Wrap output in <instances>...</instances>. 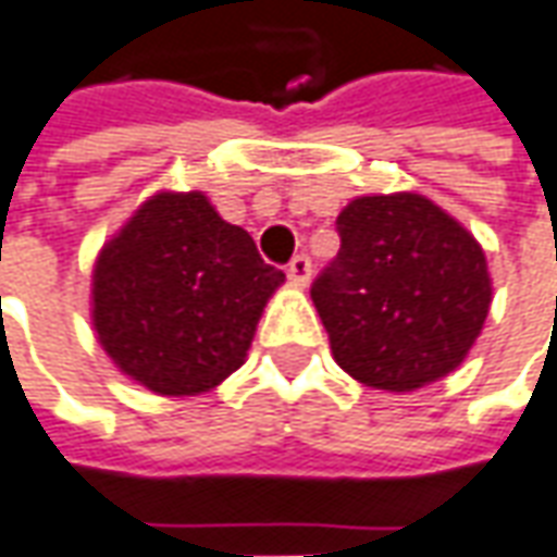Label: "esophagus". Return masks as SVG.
<instances>
[{
    "label": "esophagus",
    "mask_w": 557,
    "mask_h": 557,
    "mask_svg": "<svg viewBox=\"0 0 557 557\" xmlns=\"http://www.w3.org/2000/svg\"><path fill=\"white\" fill-rule=\"evenodd\" d=\"M286 277H289V283H293V286L305 289V286L310 283V259L308 256H295L293 262H289V268H286Z\"/></svg>",
    "instance_id": "obj_1"
}]
</instances>
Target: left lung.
I'll use <instances>...</instances> for the list:
<instances>
[{"label":"left lung","instance_id":"left-lung-1","mask_svg":"<svg viewBox=\"0 0 557 557\" xmlns=\"http://www.w3.org/2000/svg\"><path fill=\"white\" fill-rule=\"evenodd\" d=\"M310 286L332 357L362 387L411 393L460 369L491 310L482 244L418 191L362 195Z\"/></svg>","mask_w":557,"mask_h":557}]
</instances>
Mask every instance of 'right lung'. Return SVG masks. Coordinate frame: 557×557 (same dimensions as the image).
<instances>
[{
	"label": "right lung",
	"instance_id": "obj_1",
	"mask_svg": "<svg viewBox=\"0 0 557 557\" xmlns=\"http://www.w3.org/2000/svg\"><path fill=\"white\" fill-rule=\"evenodd\" d=\"M283 280L203 191H158L97 252L90 323L121 374L198 396L244 366Z\"/></svg>",
	"mask_w": 557,
	"mask_h": 557
}]
</instances>
